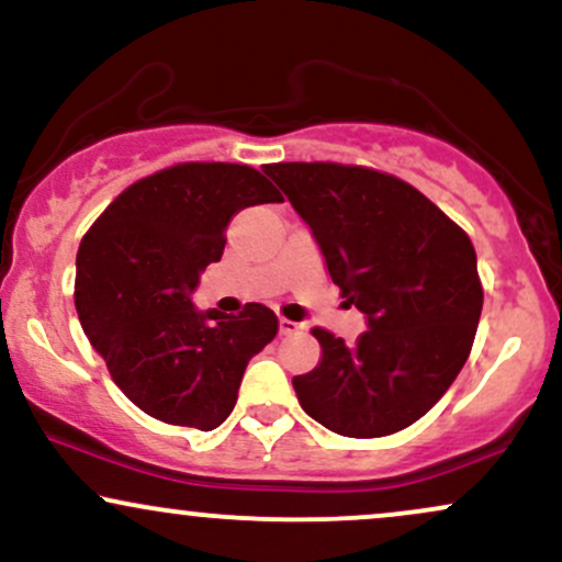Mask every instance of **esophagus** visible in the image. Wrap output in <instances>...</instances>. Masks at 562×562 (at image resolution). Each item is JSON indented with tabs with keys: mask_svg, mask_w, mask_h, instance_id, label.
Returning a JSON list of instances; mask_svg holds the SVG:
<instances>
[{
	"mask_svg": "<svg viewBox=\"0 0 562 562\" xmlns=\"http://www.w3.org/2000/svg\"><path fill=\"white\" fill-rule=\"evenodd\" d=\"M299 322H293V319H285V317H280V333L282 335H290V333H299Z\"/></svg>",
	"mask_w": 562,
	"mask_h": 562,
	"instance_id": "obj_1",
	"label": "esophagus"
}]
</instances>
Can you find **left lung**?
Instances as JSON below:
<instances>
[{
	"instance_id": "left-lung-1",
	"label": "left lung",
	"mask_w": 562,
	"mask_h": 562,
	"mask_svg": "<svg viewBox=\"0 0 562 562\" xmlns=\"http://www.w3.org/2000/svg\"><path fill=\"white\" fill-rule=\"evenodd\" d=\"M263 173L367 319L353 344L314 327L319 364L293 378L303 412L351 438L420 420L460 375L479 330L483 290L470 237L391 173L340 164H272Z\"/></svg>"
}]
</instances>
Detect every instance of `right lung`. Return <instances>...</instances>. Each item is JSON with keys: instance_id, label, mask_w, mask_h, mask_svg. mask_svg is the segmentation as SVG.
Segmentation results:
<instances>
[{"instance_id": "add662e5", "label": "right lung", "mask_w": 562, "mask_h": 562, "mask_svg": "<svg viewBox=\"0 0 562 562\" xmlns=\"http://www.w3.org/2000/svg\"><path fill=\"white\" fill-rule=\"evenodd\" d=\"M243 164H179L126 187L76 254V312L128 402L156 420L214 430L235 409L250 357L277 317L248 303L237 317L192 303L200 272L222 259L232 216L280 203Z\"/></svg>"}]
</instances>
